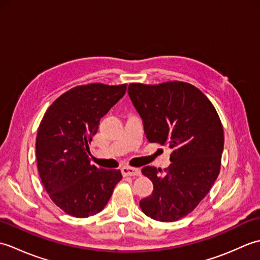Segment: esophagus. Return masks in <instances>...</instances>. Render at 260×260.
<instances>
[{
    "mask_svg": "<svg viewBox=\"0 0 260 260\" xmlns=\"http://www.w3.org/2000/svg\"><path fill=\"white\" fill-rule=\"evenodd\" d=\"M123 176H139L141 175V170L135 169V168H128L125 167L120 170Z\"/></svg>",
    "mask_w": 260,
    "mask_h": 260,
    "instance_id": "34e87169",
    "label": "esophagus"
}]
</instances>
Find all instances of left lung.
Listing matches in <instances>:
<instances>
[{"instance_id":"8db88e82","label":"left lung","mask_w":260,"mask_h":260,"mask_svg":"<svg viewBox=\"0 0 260 260\" xmlns=\"http://www.w3.org/2000/svg\"><path fill=\"white\" fill-rule=\"evenodd\" d=\"M128 95L150 143L169 144L168 169L145 167L152 196L140 201L142 211L173 222L194 210L217 180L223 151V128L206 95L186 82L131 84Z\"/></svg>"}]
</instances>
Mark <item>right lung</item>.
Segmentation results:
<instances>
[{"label":"right lung","instance_id":"right-lung-1","mask_svg":"<svg viewBox=\"0 0 260 260\" xmlns=\"http://www.w3.org/2000/svg\"><path fill=\"white\" fill-rule=\"evenodd\" d=\"M126 85L75 87L48 108L38 129L39 174L51 200L76 218H87L106 206L119 170L91 165L88 153L101 118L125 95Z\"/></svg>","mask_w":260,"mask_h":260}]
</instances>
